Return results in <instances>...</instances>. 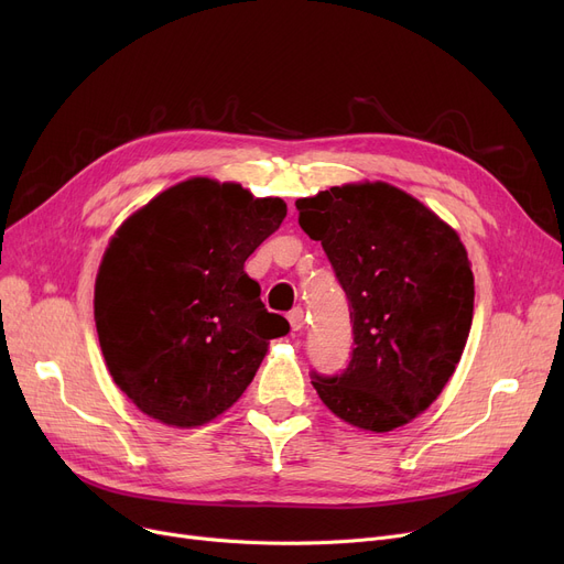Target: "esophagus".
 Masks as SVG:
<instances>
[{
  "label": "esophagus",
  "mask_w": 564,
  "mask_h": 564,
  "mask_svg": "<svg viewBox=\"0 0 564 564\" xmlns=\"http://www.w3.org/2000/svg\"><path fill=\"white\" fill-rule=\"evenodd\" d=\"M288 322H290L292 332H302L304 329V311L302 308H292L288 313Z\"/></svg>",
  "instance_id": "esophagus-1"
}]
</instances>
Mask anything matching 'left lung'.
<instances>
[{"label": "left lung", "instance_id": "8db88e82", "mask_svg": "<svg viewBox=\"0 0 564 564\" xmlns=\"http://www.w3.org/2000/svg\"><path fill=\"white\" fill-rule=\"evenodd\" d=\"M297 210L347 294L354 334L347 368L313 372V387L354 427H402L438 398L470 332L476 290L459 235L387 183L332 187Z\"/></svg>", "mask_w": 564, "mask_h": 564}]
</instances>
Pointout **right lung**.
Instances as JSON below:
<instances>
[{
	"label": "right lung",
	"mask_w": 564,
	"mask_h": 564,
	"mask_svg": "<svg viewBox=\"0 0 564 564\" xmlns=\"http://www.w3.org/2000/svg\"><path fill=\"white\" fill-rule=\"evenodd\" d=\"M285 213L281 198L189 177L111 237L96 279V329L116 387L151 419L210 423L247 391L270 340L290 332L245 272Z\"/></svg>",
	"instance_id": "1"
}]
</instances>
